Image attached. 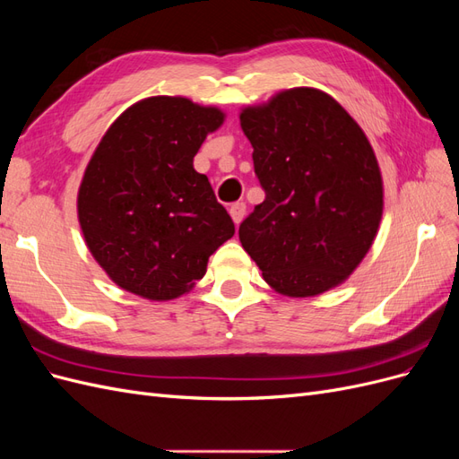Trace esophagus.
I'll list each match as a JSON object with an SVG mask.
<instances>
[{"instance_id": "34e87169", "label": "esophagus", "mask_w": 459, "mask_h": 459, "mask_svg": "<svg viewBox=\"0 0 459 459\" xmlns=\"http://www.w3.org/2000/svg\"><path fill=\"white\" fill-rule=\"evenodd\" d=\"M245 212H247V204H245L243 201H239V203H233V204L230 206V214H231V218H233L235 224H241V220H243Z\"/></svg>"}]
</instances>
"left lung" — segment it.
Returning <instances> with one entry per match:
<instances>
[{"label":"left lung","mask_w":459,"mask_h":459,"mask_svg":"<svg viewBox=\"0 0 459 459\" xmlns=\"http://www.w3.org/2000/svg\"><path fill=\"white\" fill-rule=\"evenodd\" d=\"M239 118L266 193L241 221L243 248L277 293L337 287L368 255L383 216V179L366 134L314 88L277 93Z\"/></svg>","instance_id":"left-lung-1"}]
</instances>
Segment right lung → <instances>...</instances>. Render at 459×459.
<instances>
[{"label": "right lung", "instance_id": "obj_1", "mask_svg": "<svg viewBox=\"0 0 459 459\" xmlns=\"http://www.w3.org/2000/svg\"><path fill=\"white\" fill-rule=\"evenodd\" d=\"M224 113L186 97H149L113 122L78 191V220L97 264L118 287L172 300L195 285L235 226L193 169Z\"/></svg>", "mask_w": 459, "mask_h": 459}]
</instances>
